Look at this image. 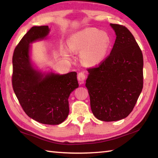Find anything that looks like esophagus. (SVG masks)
<instances>
[{
    "label": "esophagus",
    "mask_w": 158,
    "mask_h": 158,
    "mask_svg": "<svg viewBox=\"0 0 158 158\" xmlns=\"http://www.w3.org/2000/svg\"><path fill=\"white\" fill-rule=\"evenodd\" d=\"M85 79V73L84 72H79L78 74V80L80 84H82Z\"/></svg>",
    "instance_id": "34e87169"
}]
</instances>
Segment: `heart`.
Listing matches in <instances>:
<instances>
[{"mask_svg": "<svg viewBox=\"0 0 158 158\" xmlns=\"http://www.w3.org/2000/svg\"><path fill=\"white\" fill-rule=\"evenodd\" d=\"M111 39L106 31L89 27L72 35L69 40L71 52L80 53V58L87 65H95L102 62L107 55Z\"/></svg>", "mask_w": 158, "mask_h": 158, "instance_id": "obj_1", "label": "heart"}]
</instances>
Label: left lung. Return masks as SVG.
Wrapping results in <instances>:
<instances>
[{"label": "left lung", "mask_w": 158, "mask_h": 158, "mask_svg": "<svg viewBox=\"0 0 158 158\" xmlns=\"http://www.w3.org/2000/svg\"><path fill=\"white\" fill-rule=\"evenodd\" d=\"M116 39L110 54L88 68L86 87L92 113L98 120L125 118L133 111L143 88V55L125 26L111 23Z\"/></svg>", "instance_id": "obj_1"}]
</instances>
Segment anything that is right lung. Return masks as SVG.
Returning a JSON list of instances; mask_svg holds the SVG:
<instances>
[{"instance_id": "right-lung-1", "label": "right lung", "mask_w": 158, "mask_h": 158, "mask_svg": "<svg viewBox=\"0 0 158 158\" xmlns=\"http://www.w3.org/2000/svg\"><path fill=\"white\" fill-rule=\"evenodd\" d=\"M48 26L32 27L14 49L12 57V87L23 111L29 118L45 124H59L69 112L68 98L78 87L77 73H50L44 77L31 67L29 44L43 39Z\"/></svg>"}]
</instances>
